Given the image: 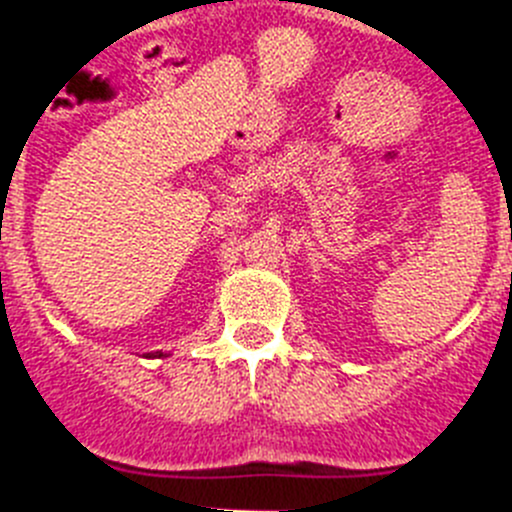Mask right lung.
<instances>
[{
  "label": "right lung",
  "instance_id": "right-lung-1",
  "mask_svg": "<svg viewBox=\"0 0 512 512\" xmlns=\"http://www.w3.org/2000/svg\"><path fill=\"white\" fill-rule=\"evenodd\" d=\"M151 356H156V359H161V356H164V354H161V351H156V354H151Z\"/></svg>",
  "mask_w": 512,
  "mask_h": 512
}]
</instances>
